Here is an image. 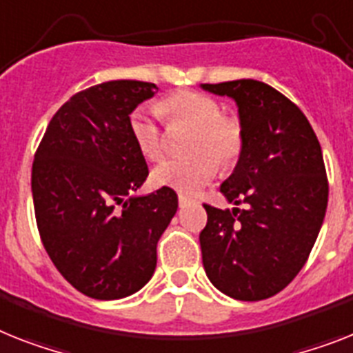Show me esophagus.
<instances>
[{
    "label": "esophagus",
    "instance_id": "obj_1",
    "mask_svg": "<svg viewBox=\"0 0 353 353\" xmlns=\"http://www.w3.org/2000/svg\"><path fill=\"white\" fill-rule=\"evenodd\" d=\"M189 202H191V200H189L188 196H183V194H179V205H180V208H185V205H188Z\"/></svg>",
    "mask_w": 353,
    "mask_h": 353
}]
</instances>
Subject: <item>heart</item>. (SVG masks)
Here are the masks:
<instances>
[{
    "mask_svg": "<svg viewBox=\"0 0 353 353\" xmlns=\"http://www.w3.org/2000/svg\"><path fill=\"white\" fill-rule=\"evenodd\" d=\"M159 113L168 122H182L193 130L188 142L191 155L165 160L151 173L157 188L179 193H196L214 179L218 162L231 168L243 150V130L231 117H220V104L198 92H180L159 103ZM130 133L142 155L151 160L162 157V141L155 121L144 108L130 115Z\"/></svg>",
    "mask_w": 353,
    "mask_h": 353,
    "instance_id": "1",
    "label": "heart"
}]
</instances>
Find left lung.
I'll list each match as a JSON object with an SVG mask.
<instances>
[{"instance_id":"8db88e82","label":"left lung","mask_w":353,"mask_h":353,"mask_svg":"<svg viewBox=\"0 0 353 353\" xmlns=\"http://www.w3.org/2000/svg\"><path fill=\"white\" fill-rule=\"evenodd\" d=\"M238 108L243 150L220 193L232 208L208 211L200 232L205 274L229 298L260 301L303 269L321 231L328 182L310 122L269 84L238 79L200 84Z\"/></svg>"}]
</instances>
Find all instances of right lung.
I'll return each instance as SVG.
<instances>
[{
    "mask_svg": "<svg viewBox=\"0 0 353 353\" xmlns=\"http://www.w3.org/2000/svg\"><path fill=\"white\" fill-rule=\"evenodd\" d=\"M159 92L153 83L108 81L57 110L32 165L37 229L50 260L93 299L141 290L157 243L179 209L173 189L135 194L148 176L130 115Z\"/></svg>",
    "mask_w": 353,
    "mask_h": 353,
    "instance_id": "right-lung-1",
    "label": "right lung"
}]
</instances>
